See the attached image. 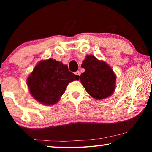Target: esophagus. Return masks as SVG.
Instances as JSON below:
<instances>
[{"instance_id":"34e87169","label":"esophagus","mask_w":152,"mask_h":152,"mask_svg":"<svg viewBox=\"0 0 152 152\" xmlns=\"http://www.w3.org/2000/svg\"><path fill=\"white\" fill-rule=\"evenodd\" d=\"M75 74H76L77 76L79 77L80 76V72L79 71H77V72H75Z\"/></svg>"}]
</instances>
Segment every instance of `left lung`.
I'll use <instances>...</instances> for the list:
<instances>
[{"label":"left lung","instance_id":"left-lung-1","mask_svg":"<svg viewBox=\"0 0 152 152\" xmlns=\"http://www.w3.org/2000/svg\"><path fill=\"white\" fill-rule=\"evenodd\" d=\"M81 67L85 69V72L81 74L80 80L92 97L102 100L113 93L116 76L107 63L91 55L86 56Z\"/></svg>","mask_w":152,"mask_h":152}]
</instances>
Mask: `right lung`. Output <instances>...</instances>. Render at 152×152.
Instances as JSON below:
<instances>
[{"label":"right lung","instance_id":"1","mask_svg":"<svg viewBox=\"0 0 152 152\" xmlns=\"http://www.w3.org/2000/svg\"><path fill=\"white\" fill-rule=\"evenodd\" d=\"M78 80L79 77L69 71L68 66L50 58L37 64L28 76L27 83L36 101L51 105L59 101L70 82Z\"/></svg>","mask_w":152,"mask_h":152}]
</instances>
